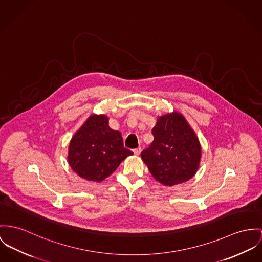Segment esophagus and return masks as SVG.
<instances>
[{"label":"esophagus","mask_w":262,"mask_h":262,"mask_svg":"<svg viewBox=\"0 0 262 262\" xmlns=\"http://www.w3.org/2000/svg\"><path fill=\"white\" fill-rule=\"evenodd\" d=\"M133 151H134V154H135V155H140V154H141V147L134 148V149H133Z\"/></svg>","instance_id":"34e87169"}]
</instances>
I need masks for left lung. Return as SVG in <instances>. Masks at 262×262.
<instances>
[{"label":"left lung","instance_id":"8db88e82","mask_svg":"<svg viewBox=\"0 0 262 262\" xmlns=\"http://www.w3.org/2000/svg\"><path fill=\"white\" fill-rule=\"evenodd\" d=\"M151 134L154 141L141 155L151 176L168 186L190 180L199 168L202 148L185 119L178 113L165 115Z\"/></svg>","mask_w":262,"mask_h":262}]
</instances>
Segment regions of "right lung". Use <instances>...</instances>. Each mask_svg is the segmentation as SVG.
I'll return each mask as SVG.
<instances>
[{
    "instance_id": "add662e5",
    "label": "right lung",
    "mask_w": 262,
    "mask_h": 262,
    "mask_svg": "<svg viewBox=\"0 0 262 262\" xmlns=\"http://www.w3.org/2000/svg\"><path fill=\"white\" fill-rule=\"evenodd\" d=\"M133 151L123 146L121 133L108 126L105 116H92L73 137L69 163L76 173L90 181H103Z\"/></svg>"
}]
</instances>
